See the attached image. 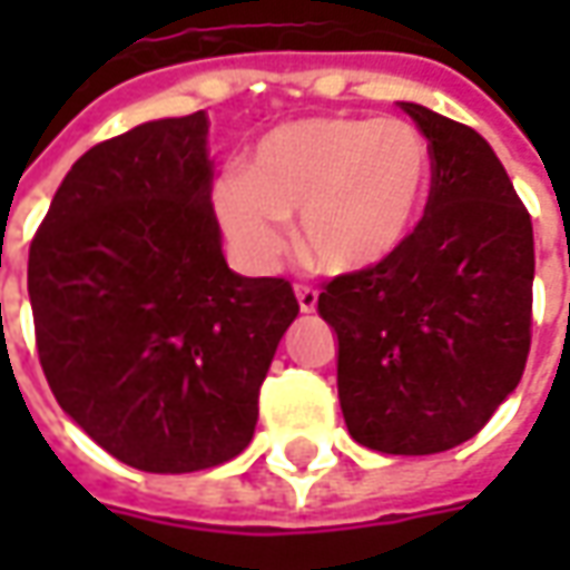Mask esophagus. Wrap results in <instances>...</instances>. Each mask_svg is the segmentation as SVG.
<instances>
[{"instance_id":"1","label":"esophagus","mask_w":570,"mask_h":570,"mask_svg":"<svg viewBox=\"0 0 570 570\" xmlns=\"http://www.w3.org/2000/svg\"><path fill=\"white\" fill-rule=\"evenodd\" d=\"M295 297L301 314H314V311H317V292H314L311 285H295Z\"/></svg>"}]
</instances>
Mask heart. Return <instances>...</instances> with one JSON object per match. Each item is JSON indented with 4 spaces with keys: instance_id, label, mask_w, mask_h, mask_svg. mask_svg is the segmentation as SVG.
<instances>
[{
    "instance_id": "1",
    "label": "heart",
    "mask_w": 570,
    "mask_h": 570,
    "mask_svg": "<svg viewBox=\"0 0 570 570\" xmlns=\"http://www.w3.org/2000/svg\"><path fill=\"white\" fill-rule=\"evenodd\" d=\"M434 158L412 122L311 117L253 145L244 177L228 174L212 206L234 256L269 269L297 215V247L330 275L371 273L403 250L425 212Z\"/></svg>"
}]
</instances>
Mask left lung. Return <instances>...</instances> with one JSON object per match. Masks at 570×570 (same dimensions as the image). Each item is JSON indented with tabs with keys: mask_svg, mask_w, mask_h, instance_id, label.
<instances>
[{
	"mask_svg": "<svg viewBox=\"0 0 570 570\" xmlns=\"http://www.w3.org/2000/svg\"><path fill=\"white\" fill-rule=\"evenodd\" d=\"M431 145L425 218L393 259L317 301L340 340V405L371 450L425 456L479 434L520 383L533 314V222L475 129L400 100Z\"/></svg>",
	"mask_w": 570,
	"mask_h": 570,
	"instance_id": "left-lung-1",
	"label": "left lung"
}]
</instances>
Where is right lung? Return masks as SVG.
Masks as SVG:
<instances>
[{"label": "right lung", "instance_id": "add662e5", "mask_svg": "<svg viewBox=\"0 0 570 570\" xmlns=\"http://www.w3.org/2000/svg\"><path fill=\"white\" fill-rule=\"evenodd\" d=\"M28 295L56 403L142 472L208 470L247 448L297 317L285 278L228 269L206 110L78 158L33 237Z\"/></svg>", "mask_w": 570, "mask_h": 570}]
</instances>
